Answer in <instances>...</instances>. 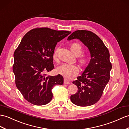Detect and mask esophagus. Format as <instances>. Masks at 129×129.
Returning <instances> with one entry per match:
<instances>
[{
  "label": "esophagus",
  "mask_w": 129,
  "mask_h": 129,
  "mask_svg": "<svg viewBox=\"0 0 129 129\" xmlns=\"http://www.w3.org/2000/svg\"><path fill=\"white\" fill-rule=\"evenodd\" d=\"M64 84H70V82H69V81H68V80H65V79L64 80Z\"/></svg>",
  "instance_id": "34e87169"
}]
</instances>
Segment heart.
<instances>
[{
    "label": "heart",
    "mask_w": 129,
    "mask_h": 129,
    "mask_svg": "<svg viewBox=\"0 0 129 129\" xmlns=\"http://www.w3.org/2000/svg\"><path fill=\"white\" fill-rule=\"evenodd\" d=\"M70 50L71 52L76 57L80 56L83 51L82 46L78 43H73L70 45ZM58 49H55L53 54V58L54 60L58 59ZM90 60L88 57H82L78 59V63L83 69L87 68L90 64ZM56 71L59 75H61L67 79H71L75 77L80 71L79 68L76 65H69L67 64H62L56 69Z\"/></svg>",
    "instance_id": "1"
}]
</instances>
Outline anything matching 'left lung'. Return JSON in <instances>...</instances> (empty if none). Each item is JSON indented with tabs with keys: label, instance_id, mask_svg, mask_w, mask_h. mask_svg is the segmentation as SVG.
<instances>
[{
	"label": "left lung",
	"instance_id": "left-lung-1",
	"mask_svg": "<svg viewBox=\"0 0 129 129\" xmlns=\"http://www.w3.org/2000/svg\"><path fill=\"white\" fill-rule=\"evenodd\" d=\"M80 40L90 53V64L77 80L72 82L78 91L70 96L72 103L78 106H89L100 100L110 78L112 64L110 53L101 39L90 31L78 30L69 36L68 40Z\"/></svg>",
	"mask_w": 129,
	"mask_h": 129
}]
</instances>
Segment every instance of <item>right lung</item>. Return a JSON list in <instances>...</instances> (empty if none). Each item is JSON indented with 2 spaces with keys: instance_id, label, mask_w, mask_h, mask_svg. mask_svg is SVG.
<instances>
[{
  "instance_id": "obj_1",
  "label": "right lung",
  "mask_w": 129,
  "mask_h": 129,
  "mask_svg": "<svg viewBox=\"0 0 129 129\" xmlns=\"http://www.w3.org/2000/svg\"><path fill=\"white\" fill-rule=\"evenodd\" d=\"M71 32L37 28L28 31L15 50L12 70L15 83L26 100L38 106L47 104L53 98L52 89L62 85L60 75L47 76L54 68L55 46Z\"/></svg>"
}]
</instances>
